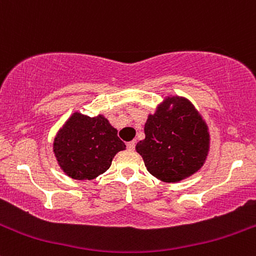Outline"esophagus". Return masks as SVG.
Returning <instances> with one entry per match:
<instances>
[{
  "instance_id": "1",
  "label": "esophagus",
  "mask_w": 256,
  "mask_h": 256,
  "mask_svg": "<svg viewBox=\"0 0 256 256\" xmlns=\"http://www.w3.org/2000/svg\"><path fill=\"white\" fill-rule=\"evenodd\" d=\"M126 146H128V150H131V151H134V150H135L136 142H135V141H130V142L126 144Z\"/></svg>"
}]
</instances>
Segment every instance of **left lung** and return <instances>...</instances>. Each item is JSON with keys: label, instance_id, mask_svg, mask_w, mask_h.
<instances>
[{"label": "left lung", "instance_id": "obj_1", "mask_svg": "<svg viewBox=\"0 0 256 256\" xmlns=\"http://www.w3.org/2000/svg\"><path fill=\"white\" fill-rule=\"evenodd\" d=\"M144 136L136 144V151L142 156L147 171L164 182H178L204 164L209 134L188 100L178 96L166 99L147 118Z\"/></svg>", "mask_w": 256, "mask_h": 256}]
</instances>
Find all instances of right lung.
Returning a JSON list of instances; mask_svg holds the SVG:
<instances>
[{"label": "right lung", "mask_w": 256, "mask_h": 256, "mask_svg": "<svg viewBox=\"0 0 256 256\" xmlns=\"http://www.w3.org/2000/svg\"><path fill=\"white\" fill-rule=\"evenodd\" d=\"M126 146L104 116L76 112L54 140V154L63 171L79 180H94L109 170L118 151Z\"/></svg>", "instance_id": "right-lung-1"}]
</instances>
